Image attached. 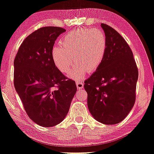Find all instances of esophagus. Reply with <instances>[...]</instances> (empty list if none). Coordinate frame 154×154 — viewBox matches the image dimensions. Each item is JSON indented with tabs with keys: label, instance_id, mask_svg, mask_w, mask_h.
Listing matches in <instances>:
<instances>
[{
	"label": "esophagus",
	"instance_id": "esophagus-1",
	"mask_svg": "<svg viewBox=\"0 0 154 154\" xmlns=\"http://www.w3.org/2000/svg\"><path fill=\"white\" fill-rule=\"evenodd\" d=\"M76 84H77V89H79V90L84 88V83L82 82H77Z\"/></svg>",
	"mask_w": 154,
	"mask_h": 154
}]
</instances>
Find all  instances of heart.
I'll return each mask as SVG.
<instances>
[{
  "instance_id": "obj_1",
  "label": "heart",
  "mask_w": 154,
  "mask_h": 154,
  "mask_svg": "<svg viewBox=\"0 0 154 154\" xmlns=\"http://www.w3.org/2000/svg\"><path fill=\"white\" fill-rule=\"evenodd\" d=\"M51 55L57 69L63 74L70 72L75 61L79 66L73 68L70 77L78 80L98 69L106 54V36L101 29L85 28L68 33L59 41Z\"/></svg>"
}]
</instances>
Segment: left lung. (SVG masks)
I'll return each mask as SVG.
<instances>
[{"label": "left lung", "mask_w": 154, "mask_h": 154, "mask_svg": "<svg viewBox=\"0 0 154 154\" xmlns=\"http://www.w3.org/2000/svg\"><path fill=\"white\" fill-rule=\"evenodd\" d=\"M107 39L105 57L98 69L84 82L88 107L104 125L122 121L136 102L138 70L127 41L113 27L102 23Z\"/></svg>", "instance_id": "8db88e82"}]
</instances>
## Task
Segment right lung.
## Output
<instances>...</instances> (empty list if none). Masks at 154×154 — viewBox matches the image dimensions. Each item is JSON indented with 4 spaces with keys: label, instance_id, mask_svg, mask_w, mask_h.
I'll return each mask as SVG.
<instances>
[{
    "label": "right lung",
    "instance_id": "obj_1",
    "mask_svg": "<svg viewBox=\"0 0 154 154\" xmlns=\"http://www.w3.org/2000/svg\"><path fill=\"white\" fill-rule=\"evenodd\" d=\"M66 29L48 26L25 38L14 61V84L25 111L37 125L51 127L66 118L77 86L57 69L52 50Z\"/></svg>",
    "mask_w": 154,
    "mask_h": 154
}]
</instances>
